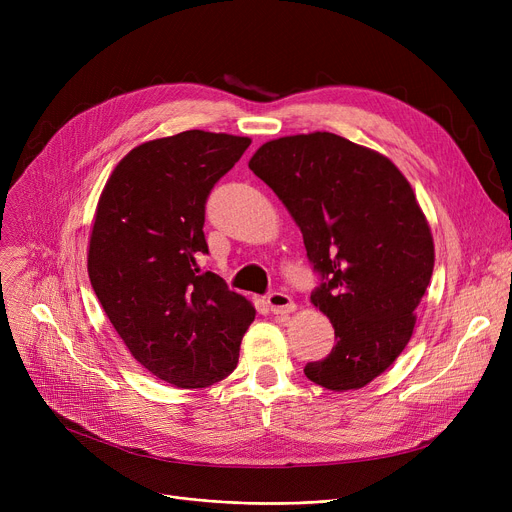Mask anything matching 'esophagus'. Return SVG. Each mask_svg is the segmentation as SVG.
Segmentation results:
<instances>
[{
    "mask_svg": "<svg viewBox=\"0 0 512 512\" xmlns=\"http://www.w3.org/2000/svg\"><path fill=\"white\" fill-rule=\"evenodd\" d=\"M267 305H270L272 313H276V315H288L297 309V305H294L292 299L284 292H272L270 297H267Z\"/></svg>",
    "mask_w": 512,
    "mask_h": 512,
    "instance_id": "obj_1",
    "label": "esophagus"
}]
</instances>
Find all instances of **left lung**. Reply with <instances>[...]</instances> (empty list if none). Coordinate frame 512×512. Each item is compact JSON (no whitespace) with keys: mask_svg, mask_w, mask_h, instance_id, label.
Instances as JSON below:
<instances>
[{"mask_svg":"<svg viewBox=\"0 0 512 512\" xmlns=\"http://www.w3.org/2000/svg\"><path fill=\"white\" fill-rule=\"evenodd\" d=\"M249 168L284 203L324 278L311 303L338 340L305 375L334 392L367 386L405 351L434 272V236L409 180L334 132L267 141Z\"/></svg>","mask_w":512,"mask_h":512,"instance_id":"1","label":"left lung"}]
</instances>
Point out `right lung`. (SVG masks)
Instances as JSON below:
<instances>
[{"mask_svg":"<svg viewBox=\"0 0 512 512\" xmlns=\"http://www.w3.org/2000/svg\"><path fill=\"white\" fill-rule=\"evenodd\" d=\"M249 145L205 130L147 141L118 161L95 209L91 286L130 355L174 388L228 378L255 319L249 299L197 265L207 195Z\"/></svg>","mask_w":512,"mask_h":512,"instance_id":"obj_1","label":"right lung"}]
</instances>
